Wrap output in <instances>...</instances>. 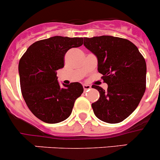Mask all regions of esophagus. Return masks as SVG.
Here are the masks:
<instances>
[{"instance_id": "34e87169", "label": "esophagus", "mask_w": 160, "mask_h": 160, "mask_svg": "<svg viewBox=\"0 0 160 160\" xmlns=\"http://www.w3.org/2000/svg\"><path fill=\"white\" fill-rule=\"evenodd\" d=\"M83 90H84L85 91H88V90H90V88H91V86L88 84H83Z\"/></svg>"}]
</instances>
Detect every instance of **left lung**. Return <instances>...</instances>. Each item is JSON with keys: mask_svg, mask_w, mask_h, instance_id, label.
Listing matches in <instances>:
<instances>
[{"mask_svg": "<svg viewBox=\"0 0 160 160\" xmlns=\"http://www.w3.org/2000/svg\"><path fill=\"white\" fill-rule=\"evenodd\" d=\"M83 45L98 58V70L107 91L93 85L100 97L92 103L94 115L108 123H120L138 107L146 89V62L127 39L112 36L84 37Z\"/></svg>", "mask_w": 160, "mask_h": 160, "instance_id": "left-lung-1", "label": "left lung"}]
</instances>
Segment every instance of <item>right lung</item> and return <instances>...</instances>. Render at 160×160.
I'll use <instances>...</instances> for the list:
<instances>
[{
    "label": "right lung",
    "instance_id": "right-lung-1",
    "mask_svg": "<svg viewBox=\"0 0 160 160\" xmlns=\"http://www.w3.org/2000/svg\"><path fill=\"white\" fill-rule=\"evenodd\" d=\"M83 41V37L55 36L36 41L20 58L22 94L29 109L43 122L57 123L67 119L83 92L78 82L61 87L56 77L57 70L64 67L66 52Z\"/></svg>",
    "mask_w": 160,
    "mask_h": 160
}]
</instances>
